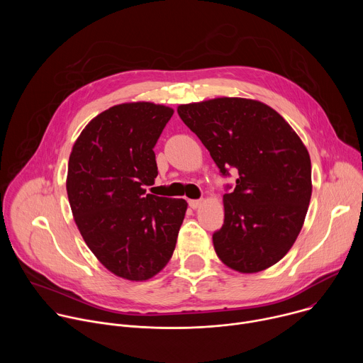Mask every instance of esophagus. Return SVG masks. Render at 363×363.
Returning a JSON list of instances; mask_svg holds the SVG:
<instances>
[{"label": "esophagus", "mask_w": 363, "mask_h": 363, "mask_svg": "<svg viewBox=\"0 0 363 363\" xmlns=\"http://www.w3.org/2000/svg\"><path fill=\"white\" fill-rule=\"evenodd\" d=\"M188 203H189V206H191L192 210H196V208H199V206H201L202 201L201 199H189Z\"/></svg>", "instance_id": "esophagus-1"}]
</instances>
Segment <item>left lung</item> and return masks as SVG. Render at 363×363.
Returning a JSON list of instances; mask_svg holds the SVG:
<instances>
[{"instance_id": "1", "label": "left lung", "mask_w": 363, "mask_h": 363, "mask_svg": "<svg viewBox=\"0 0 363 363\" xmlns=\"http://www.w3.org/2000/svg\"><path fill=\"white\" fill-rule=\"evenodd\" d=\"M182 122L210 150L223 175L238 171L225 194L224 224L213 242L230 269L263 272L293 247L312 196V162L293 128L266 103L216 97L178 106Z\"/></svg>"}]
</instances>
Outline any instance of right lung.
Instances as JSON below:
<instances>
[{"instance_id":"add662e5","label":"right lung","mask_w":363,"mask_h":363,"mask_svg":"<svg viewBox=\"0 0 363 363\" xmlns=\"http://www.w3.org/2000/svg\"><path fill=\"white\" fill-rule=\"evenodd\" d=\"M174 109L130 101L93 118L76 139L66 189L76 225L97 260L130 281L171 260L186 201L146 194L158 175L153 146Z\"/></svg>"}]
</instances>
